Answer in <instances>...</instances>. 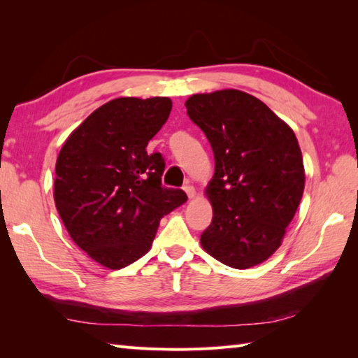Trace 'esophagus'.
Masks as SVG:
<instances>
[{
  "instance_id": "obj_1",
  "label": "esophagus",
  "mask_w": 358,
  "mask_h": 358,
  "mask_svg": "<svg viewBox=\"0 0 358 358\" xmlns=\"http://www.w3.org/2000/svg\"><path fill=\"white\" fill-rule=\"evenodd\" d=\"M185 192L187 194L189 199H194V196H195V187L191 186V185H186L185 186Z\"/></svg>"
}]
</instances>
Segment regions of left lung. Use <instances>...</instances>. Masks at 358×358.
<instances>
[{"label": "left lung", "mask_w": 358, "mask_h": 358, "mask_svg": "<svg viewBox=\"0 0 358 358\" xmlns=\"http://www.w3.org/2000/svg\"><path fill=\"white\" fill-rule=\"evenodd\" d=\"M186 109L215 158L206 187L214 217L201 246L231 268H252L280 248L301 201L299 141L268 106L241 90L192 95Z\"/></svg>", "instance_id": "8db88e82"}]
</instances>
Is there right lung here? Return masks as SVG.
<instances>
[{
	"label": "right lung",
	"instance_id": "right-lung-1",
	"mask_svg": "<svg viewBox=\"0 0 358 358\" xmlns=\"http://www.w3.org/2000/svg\"><path fill=\"white\" fill-rule=\"evenodd\" d=\"M171 109L166 96L115 98L90 113L59 150L57 210L75 245L104 268L141 258L159 220L187 200L181 189L162 185L164 158L146 150Z\"/></svg>",
	"mask_w": 358,
	"mask_h": 358
}]
</instances>
